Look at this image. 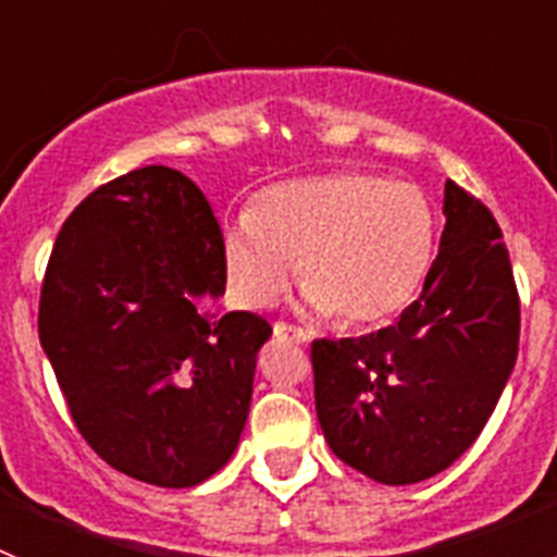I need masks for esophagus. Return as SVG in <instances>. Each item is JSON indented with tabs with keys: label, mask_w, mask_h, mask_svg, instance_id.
<instances>
[{
	"label": "esophagus",
	"mask_w": 557,
	"mask_h": 557,
	"mask_svg": "<svg viewBox=\"0 0 557 557\" xmlns=\"http://www.w3.org/2000/svg\"><path fill=\"white\" fill-rule=\"evenodd\" d=\"M273 337L282 339V343H298V346H307L309 343V334L304 332V329L287 326V323H275Z\"/></svg>",
	"instance_id": "obj_1"
}]
</instances>
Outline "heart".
<instances>
[{"label": "heart", "instance_id": "1", "mask_svg": "<svg viewBox=\"0 0 557 557\" xmlns=\"http://www.w3.org/2000/svg\"><path fill=\"white\" fill-rule=\"evenodd\" d=\"M437 218L416 184L366 170L282 181L228 220L220 256L239 309L273 307L298 262L301 309L346 329L405 312L430 273Z\"/></svg>", "mask_w": 557, "mask_h": 557}]
</instances>
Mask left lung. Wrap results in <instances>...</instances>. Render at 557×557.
Here are the masks:
<instances>
[{
  "instance_id": "left-lung-1",
  "label": "left lung",
  "mask_w": 557,
  "mask_h": 557,
  "mask_svg": "<svg viewBox=\"0 0 557 557\" xmlns=\"http://www.w3.org/2000/svg\"><path fill=\"white\" fill-rule=\"evenodd\" d=\"M418 301L366 337L314 339V410L329 446L385 485L449 469L488 424L519 354V293L494 214L455 181Z\"/></svg>"
}]
</instances>
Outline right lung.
Instances as JSON below:
<instances>
[{
  "label": "right lung",
  "mask_w": 557,
  "mask_h": 557,
  "mask_svg": "<svg viewBox=\"0 0 557 557\" xmlns=\"http://www.w3.org/2000/svg\"><path fill=\"white\" fill-rule=\"evenodd\" d=\"M220 234L184 172L141 166L69 214L44 275L38 337L72 421L108 466L161 488L231 460L273 334L259 314L209 312Z\"/></svg>",
  "instance_id": "obj_1"
}]
</instances>
